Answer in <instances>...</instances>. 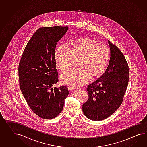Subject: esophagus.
<instances>
[{"instance_id": "1", "label": "esophagus", "mask_w": 147, "mask_h": 147, "mask_svg": "<svg viewBox=\"0 0 147 147\" xmlns=\"http://www.w3.org/2000/svg\"><path fill=\"white\" fill-rule=\"evenodd\" d=\"M68 88L69 90H75V87H74L69 86L68 87Z\"/></svg>"}]
</instances>
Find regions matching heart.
Returning a JSON list of instances; mask_svg holds the SVG:
<instances>
[{
    "mask_svg": "<svg viewBox=\"0 0 147 147\" xmlns=\"http://www.w3.org/2000/svg\"><path fill=\"white\" fill-rule=\"evenodd\" d=\"M70 49L62 45L57 49L55 60L57 68L67 70L72 66L74 59H79V69L65 72L61 76L62 83L72 86H82L93 78L100 77L105 72L109 62L108 48L88 37L77 38L72 41Z\"/></svg>",
    "mask_w": 147,
    "mask_h": 147,
    "instance_id": "obj_1",
    "label": "heart"
}]
</instances>
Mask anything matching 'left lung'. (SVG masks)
<instances>
[{
	"label": "left lung",
	"instance_id": "1",
	"mask_svg": "<svg viewBox=\"0 0 147 147\" xmlns=\"http://www.w3.org/2000/svg\"><path fill=\"white\" fill-rule=\"evenodd\" d=\"M110 50L105 72L87 88L88 99L83 105L84 115L90 120L105 119L121 105L129 81V68L124 55L108 40Z\"/></svg>",
	"mask_w": 147,
	"mask_h": 147
}]
</instances>
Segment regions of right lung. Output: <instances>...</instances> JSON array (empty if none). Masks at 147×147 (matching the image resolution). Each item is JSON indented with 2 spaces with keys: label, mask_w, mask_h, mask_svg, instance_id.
Here are the masks:
<instances>
[{
  "label": "right lung",
  "mask_w": 147,
  "mask_h": 147,
  "mask_svg": "<svg viewBox=\"0 0 147 147\" xmlns=\"http://www.w3.org/2000/svg\"><path fill=\"white\" fill-rule=\"evenodd\" d=\"M68 30V26L38 29L28 42L19 63L21 92L31 110L44 119H52L60 113L69 93L65 86L52 88L59 80L55 47Z\"/></svg>",
  "instance_id": "right-lung-1"
}]
</instances>
